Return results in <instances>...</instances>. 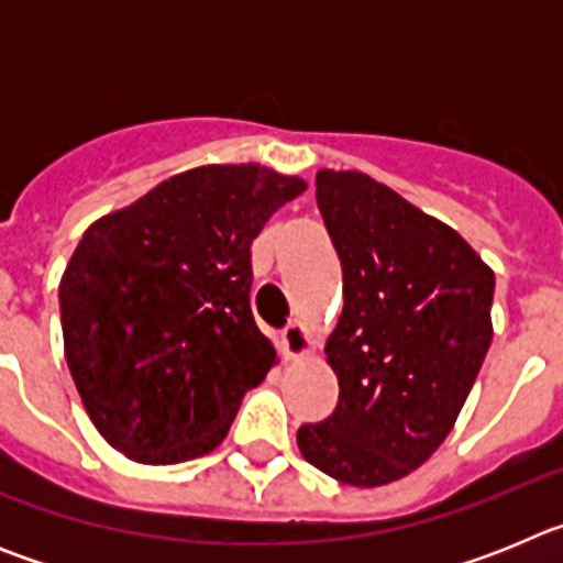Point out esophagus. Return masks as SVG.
Segmentation results:
<instances>
[{"label":"esophagus","instance_id":"34e87169","mask_svg":"<svg viewBox=\"0 0 563 563\" xmlns=\"http://www.w3.org/2000/svg\"><path fill=\"white\" fill-rule=\"evenodd\" d=\"M282 352L287 357H305L312 352V332L301 321H292L282 330Z\"/></svg>","mask_w":563,"mask_h":563}]
</instances>
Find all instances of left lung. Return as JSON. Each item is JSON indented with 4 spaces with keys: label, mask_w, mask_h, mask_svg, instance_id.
I'll use <instances>...</instances> for the list:
<instances>
[{
    "label": "left lung",
    "mask_w": 563,
    "mask_h": 563,
    "mask_svg": "<svg viewBox=\"0 0 563 563\" xmlns=\"http://www.w3.org/2000/svg\"><path fill=\"white\" fill-rule=\"evenodd\" d=\"M316 200L343 271L324 346L341 391L298 449L343 485H389L454 429L494 338L496 278L454 228L369 174L321 168Z\"/></svg>",
    "instance_id": "obj_1"
}]
</instances>
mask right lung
I'll return each instance as SVG.
<instances>
[{
  "mask_svg": "<svg viewBox=\"0 0 563 563\" xmlns=\"http://www.w3.org/2000/svg\"><path fill=\"white\" fill-rule=\"evenodd\" d=\"M307 183L258 163L174 174L87 228L58 285L64 355L103 440L143 465L213 451L276 363L251 245Z\"/></svg>",
  "mask_w": 563,
  "mask_h": 563,
  "instance_id": "obj_1",
  "label": "right lung"
}]
</instances>
